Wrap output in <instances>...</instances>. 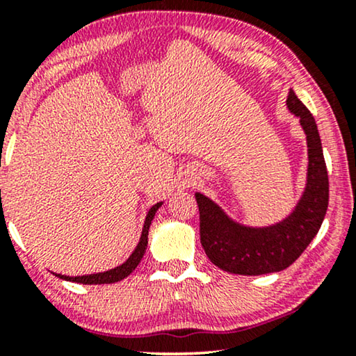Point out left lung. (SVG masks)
Segmentation results:
<instances>
[{"label":"left lung","instance_id":"8db88e82","mask_svg":"<svg viewBox=\"0 0 356 356\" xmlns=\"http://www.w3.org/2000/svg\"><path fill=\"white\" fill-rule=\"evenodd\" d=\"M286 108L298 116L308 144L306 186L293 211L269 227H248L235 222L223 209L196 193L199 228L204 251L218 269L240 275H262L284 270L301 256L318 235L329 204V178L318 126L293 90Z\"/></svg>","mask_w":356,"mask_h":356}]
</instances>
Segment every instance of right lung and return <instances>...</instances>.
Segmentation results:
<instances>
[{"label": "right lung", "instance_id": "obj_1", "mask_svg": "<svg viewBox=\"0 0 356 356\" xmlns=\"http://www.w3.org/2000/svg\"><path fill=\"white\" fill-rule=\"evenodd\" d=\"M163 202H157L155 206L149 209L147 216H145V222H144V228L143 233H140V240L136 246V250L131 252V256L126 259L123 264L115 267V269L105 270V272H97V274H89V275H76V277H70V275H61V274H55L56 277H60L63 280L67 282H76V284H84V285H102V284H115V282L123 280L124 277H128L131 272H133L138 264L143 259L145 248H147V235H149V228L150 223H152L155 212L159 211V207L162 206Z\"/></svg>", "mask_w": 356, "mask_h": 356}]
</instances>
